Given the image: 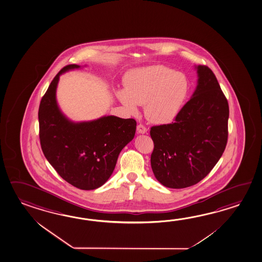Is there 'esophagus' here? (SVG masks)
Segmentation results:
<instances>
[{"label": "esophagus", "instance_id": "esophagus-1", "mask_svg": "<svg viewBox=\"0 0 262 262\" xmlns=\"http://www.w3.org/2000/svg\"><path fill=\"white\" fill-rule=\"evenodd\" d=\"M137 132H138V134H146V132H147V128H146V127H144V125L140 124V125L137 126Z\"/></svg>", "mask_w": 262, "mask_h": 262}]
</instances>
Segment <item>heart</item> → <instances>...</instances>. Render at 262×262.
<instances>
[{"instance_id": "b5f03b06", "label": "heart", "mask_w": 262, "mask_h": 262, "mask_svg": "<svg viewBox=\"0 0 262 262\" xmlns=\"http://www.w3.org/2000/svg\"><path fill=\"white\" fill-rule=\"evenodd\" d=\"M189 93V82L180 72L163 65H153L128 73L125 90L117 92L118 100L133 114L144 104L151 122L169 124L181 112Z\"/></svg>"}]
</instances>
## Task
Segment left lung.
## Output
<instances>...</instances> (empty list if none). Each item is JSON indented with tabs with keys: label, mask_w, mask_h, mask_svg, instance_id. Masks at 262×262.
I'll use <instances>...</instances> for the list:
<instances>
[{
	"label": "left lung",
	"mask_w": 262,
	"mask_h": 262,
	"mask_svg": "<svg viewBox=\"0 0 262 262\" xmlns=\"http://www.w3.org/2000/svg\"><path fill=\"white\" fill-rule=\"evenodd\" d=\"M198 84L174 122L150 129L151 167L164 187L185 188L208 174L228 141L229 103L212 70L198 65Z\"/></svg>",
	"instance_id": "1"
}]
</instances>
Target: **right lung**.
<instances>
[{
    "instance_id": "obj_1",
    "label": "right lung",
    "mask_w": 262,
    "mask_h": 262,
    "mask_svg": "<svg viewBox=\"0 0 262 262\" xmlns=\"http://www.w3.org/2000/svg\"><path fill=\"white\" fill-rule=\"evenodd\" d=\"M79 65L63 67L48 86L39 106V137L43 155L56 171L74 187L91 190L109 179L121 150L134 139V118L104 116L74 122L60 111L56 91L59 76Z\"/></svg>"
}]
</instances>
